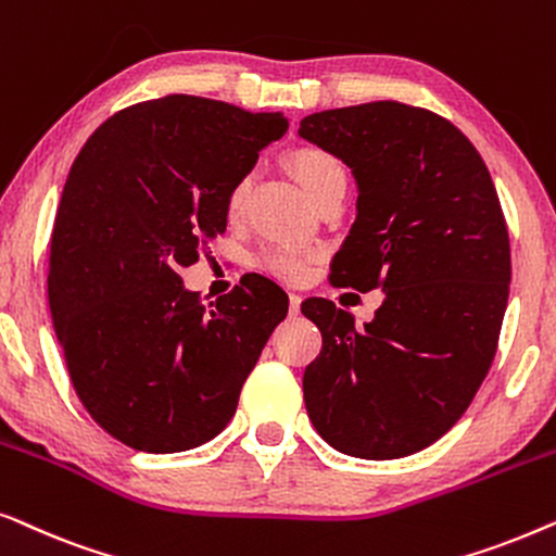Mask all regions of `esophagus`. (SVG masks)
<instances>
[{"label":"esophagus","mask_w":556,"mask_h":556,"mask_svg":"<svg viewBox=\"0 0 556 556\" xmlns=\"http://www.w3.org/2000/svg\"><path fill=\"white\" fill-rule=\"evenodd\" d=\"M301 301H303V299H301L299 293H291V295H288V314H291L293 318L301 314Z\"/></svg>","instance_id":"obj_1"}]
</instances>
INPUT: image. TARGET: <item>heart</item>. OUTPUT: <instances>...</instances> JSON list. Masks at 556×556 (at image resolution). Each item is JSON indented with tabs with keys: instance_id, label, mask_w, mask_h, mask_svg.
Wrapping results in <instances>:
<instances>
[{
	"instance_id": "heart-1",
	"label": "heart",
	"mask_w": 556,
	"mask_h": 556,
	"mask_svg": "<svg viewBox=\"0 0 556 556\" xmlns=\"http://www.w3.org/2000/svg\"><path fill=\"white\" fill-rule=\"evenodd\" d=\"M291 169L295 179L301 181V187L306 189L311 200L318 192H324L326 187L333 185V181H344V169H341L339 159L329 154L326 149L318 147H301L291 154ZM250 185H253V177L245 174L240 177L227 192V215L238 217L242 207H245ZM261 268L268 270L270 276L283 278L288 283H299V280H306L311 276V268H314V257L303 250L295 248H268L261 255Z\"/></svg>"
}]
</instances>
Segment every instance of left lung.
I'll return each instance as SVG.
<instances>
[{"label": "left lung", "mask_w": 556, "mask_h": 556, "mask_svg": "<svg viewBox=\"0 0 556 556\" xmlns=\"http://www.w3.org/2000/svg\"><path fill=\"white\" fill-rule=\"evenodd\" d=\"M299 136L341 159L359 192L333 286L384 291L364 329L326 299L301 306L324 337L303 375L308 417L341 453L405 458L460 420L496 356L511 283L496 187L463 131L415 105L311 113Z\"/></svg>", "instance_id": "1"}]
</instances>
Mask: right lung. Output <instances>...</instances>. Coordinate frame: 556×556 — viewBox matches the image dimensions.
Returning a JSON list of instances; mask_svg holds the SVG:
<instances>
[{
  "label": "right lung",
  "instance_id": "right-lung-1",
  "mask_svg": "<svg viewBox=\"0 0 556 556\" xmlns=\"http://www.w3.org/2000/svg\"><path fill=\"white\" fill-rule=\"evenodd\" d=\"M283 113L197 96L118 111L75 156L48 295L83 407L143 453L207 443L232 420L288 295L253 273L210 306L179 268L227 227V192L286 134Z\"/></svg>",
  "mask_w": 556,
  "mask_h": 556
}]
</instances>
